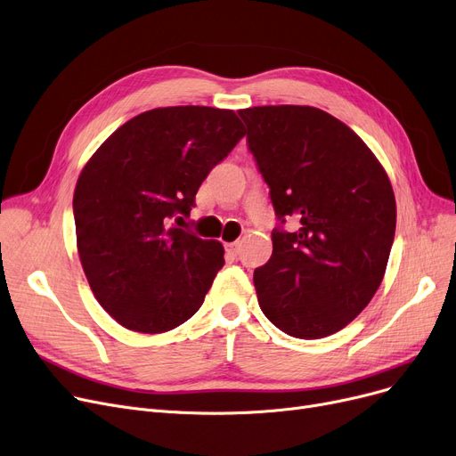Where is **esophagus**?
Wrapping results in <instances>:
<instances>
[{
    "label": "esophagus",
    "instance_id": "34e87169",
    "mask_svg": "<svg viewBox=\"0 0 456 456\" xmlns=\"http://www.w3.org/2000/svg\"><path fill=\"white\" fill-rule=\"evenodd\" d=\"M227 248V251H229V255H232V256H236L240 253V248H242V242L240 240H236V242H232V244H227L225 246Z\"/></svg>",
    "mask_w": 456,
    "mask_h": 456
}]
</instances>
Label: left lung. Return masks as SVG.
<instances>
[{"label": "left lung", "instance_id": "left-lung-1", "mask_svg": "<svg viewBox=\"0 0 456 456\" xmlns=\"http://www.w3.org/2000/svg\"><path fill=\"white\" fill-rule=\"evenodd\" d=\"M277 220L253 283L266 319L298 339L343 330L379 290L397 224L389 176L362 137L311 106L239 111Z\"/></svg>", "mask_w": 456, "mask_h": 456}]
</instances>
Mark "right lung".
Listing matches in <instances>:
<instances>
[{"label":"right lung","mask_w":456,"mask_h":456,"mask_svg":"<svg viewBox=\"0 0 456 456\" xmlns=\"http://www.w3.org/2000/svg\"><path fill=\"white\" fill-rule=\"evenodd\" d=\"M244 135L232 110L156 108L117 128L77 176V253L94 298L126 330L164 333L203 305L224 246L169 224L190 216L210 169Z\"/></svg>","instance_id":"1"}]
</instances>
